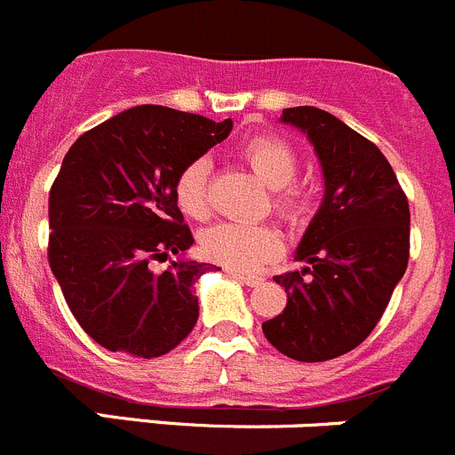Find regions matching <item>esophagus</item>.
Wrapping results in <instances>:
<instances>
[{"mask_svg": "<svg viewBox=\"0 0 455 455\" xmlns=\"http://www.w3.org/2000/svg\"><path fill=\"white\" fill-rule=\"evenodd\" d=\"M228 273L239 279V282H243L245 286H259L264 282V277L255 273H243V270H228Z\"/></svg>", "mask_w": 455, "mask_h": 455, "instance_id": "34e87169", "label": "esophagus"}]
</instances>
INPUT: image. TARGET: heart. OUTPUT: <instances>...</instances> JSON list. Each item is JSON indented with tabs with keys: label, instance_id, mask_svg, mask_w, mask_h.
Masks as SVG:
<instances>
[{
	"label": "heart",
	"instance_id": "1",
	"mask_svg": "<svg viewBox=\"0 0 455 455\" xmlns=\"http://www.w3.org/2000/svg\"><path fill=\"white\" fill-rule=\"evenodd\" d=\"M241 157L266 187L275 189L273 210L289 225H299L311 210V194L295 185L298 153L277 135H255L241 146ZM173 198L182 214L205 220L212 214V169L205 157L185 164L173 182ZM284 248L282 235L273 225L225 223L212 225L200 235V250L214 264L235 270H255L279 257Z\"/></svg>",
	"mask_w": 455,
	"mask_h": 455
}]
</instances>
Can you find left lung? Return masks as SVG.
<instances>
[{
    "instance_id": "left-lung-1",
    "label": "left lung",
    "mask_w": 455,
    "mask_h": 455,
    "mask_svg": "<svg viewBox=\"0 0 455 455\" xmlns=\"http://www.w3.org/2000/svg\"><path fill=\"white\" fill-rule=\"evenodd\" d=\"M282 122L307 132L323 162L324 203L295 259L275 275L286 309L261 324L273 347L295 361L343 356L368 339L411 255L408 198L377 144L314 106L286 108Z\"/></svg>"
}]
</instances>
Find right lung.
I'll use <instances>...</instances> for the list:
<instances>
[{
  "label": "right lung",
  "instance_id": "right-lung-1",
  "mask_svg": "<svg viewBox=\"0 0 455 455\" xmlns=\"http://www.w3.org/2000/svg\"><path fill=\"white\" fill-rule=\"evenodd\" d=\"M232 119L137 106L83 132L49 191V266L92 340L110 352L156 358L198 320V261H153L185 252L194 236L173 198L185 164L230 135Z\"/></svg>",
  "mask_w": 455,
  "mask_h": 455
}]
</instances>
